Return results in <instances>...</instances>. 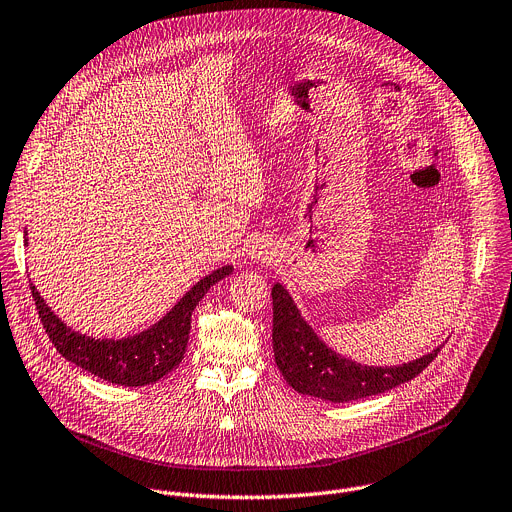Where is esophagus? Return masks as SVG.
<instances>
[{
	"mask_svg": "<svg viewBox=\"0 0 512 512\" xmlns=\"http://www.w3.org/2000/svg\"><path fill=\"white\" fill-rule=\"evenodd\" d=\"M253 253H255V255H259V257L263 255V251H259V253H257V251H253ZM265 255H267V251H265ZM265 259H267V257H265Z\"/></svg>",
	"mask_w": 512,
	"mask_h": 512,
	"instance_id": "34e87169",
	"label": "esophagus"
}]
</instances>
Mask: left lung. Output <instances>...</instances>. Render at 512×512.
Instances as JSON below:
<instances>
[{
    "label": "left lung",
    "instance_id": "1",
    "mask_svg": "<svg viewBox=\"0 0 512 512\" xmlns=\"http://www.w3.org/2000/svg\"><path fill=\"white\" fill-rule=\"evenodd\" d=\"M273 298V355L284 380L300 394L331 402H351L376 396L410 382L437 357L441 347L392 367L355 363L324 345L300 316L292 296L275 284Z\"/></svg>",
    "mask_w": 512,
    "mask_h": 512
}]
</instances>
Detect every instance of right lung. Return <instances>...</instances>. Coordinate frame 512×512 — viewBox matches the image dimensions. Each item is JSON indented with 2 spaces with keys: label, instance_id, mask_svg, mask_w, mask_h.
<instances>
[{
  "label": "right lung",
  "instance_id": "1",
  "mask_svg": "<svg viewBox=\"0 0 512 512\" xmlns=\"http://www.w3.org/2000/svg\"><path fill=\"white\" fill-rule=\"evenodd\" d=\"M232 271L224 265L204 280H200L151 329L128 339H94L75 333L46 306L36 288L30 292L40 316L42 327L57 347V351L71 363L79 365L89 374L118 386H147L159 382L171 369H175L185 349H188L192 312L204 294Z\"/></svg>",
  "mask_w": 512,
  "mask_h": 512
}]
</instances>
